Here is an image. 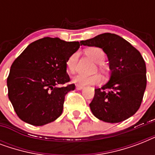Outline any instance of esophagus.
<instances>
[{
	"instance_id": "34e87169",
	"label": "esophagus",
	"mask_w": 155,
	"mask_h": 155,
	"mask_svg": "<svg viewBox=\"0 0 155 155\" xmlns=\"http://www.w3.org/2000/svg\"><path fill=\"white\" fill-rule=\"evenodd\" d=\"M84 86H82V85H79V84H77L76 85V89L77 90H81V89H83V88H84Z\"/></svg>"
}]
</instances>
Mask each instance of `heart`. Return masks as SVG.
Listing matches in <instances>:
<instances>
[{
    "label": "heart",
    "mask_w": 155,
    "mask_h": 155,
    "mask_svg": "<svg viewBox=\"0 0 155 155\" xmlns=\"http://www.w3.org/2000/svg\"><path fill=\"white\" fill-rule=\"evenodd\" d=\"M85 53L88 57L92 58L95 63H98L97 64V68L102 74L105 75V74L108 73V68L103 63L105 60V53L101 48L97 47H89L85 51ZM77 59L78 52H75L72 54H71L67 59V61H66L67 70L71 74H73L75 71ZM101 80L102 79L100 75H86L79 74V75H75V77L73 78V82L79 85L97 84H100L101 82Z\"/></svg>",
    "instance_id": "b5f03b06"
}]
</instances>
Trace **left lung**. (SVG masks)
Returning <instances> with one entry per match:
<instances>
[{
	"mask_svg": "<svg viewBox=\"0 0 155 155\" xmlns=\"http://www.w3.org/2000/svg\"><path fill=\"white\" fill-rule=\"evenodd\" d=\"M80 44L101 48L109 61L110 80L102 87L95 88L89 104L93 115L109 123L130 117L140 108L147 87V68L142 54L126 40L110 33Z\"/></svg>",
	"mask_w": 155,
	"mask_h": 155,
	"instance_id": "left-lung-1",
	"label": "left lung"
}]
</instances>
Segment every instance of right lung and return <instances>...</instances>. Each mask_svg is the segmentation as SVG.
Wrapping results in <instances>:
<instances>
[{
  "mask_svg": "<svg viewBox=\"0 0 155 155\" xmlns=\"http://www.w3.org/2000/svg\"><path fill=\"white\" fill-rule=\"evenodd\" d=\"M79 42L46 37L30 43L13 61L7 78L8 99L21 120L44 125L62 114L66 94L75 89L66 61Z\"/></svg>",
  "mask_w": 155,
  "mask_h": 155,
  "instance_id": "1",
  "label": "right lung"
}]
</instances>
